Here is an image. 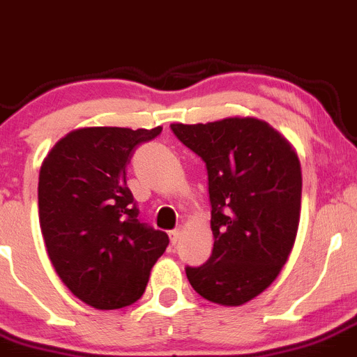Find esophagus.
Returning a JSON list of instances; mask_svg holds the SVG:
<instances>
[{"instance_id":"34e87169","label":"esophagus","mask_w":357,"mask_h":357,"mask_svg":"<svg viewBox=\"0 0 357 357\" xmlns=\"http://www.w3.org/2000/svg\"><path fill=\"white\" fill-rule=\"evenodd\" d=\"M169 238H171L172 245H176V243L179 241V238H181V231H179V229H174V231L169 232Z\"/></svg>"}]
</instances>
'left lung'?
Listing matches in <instances>:
<instances>
[{"instance_id": "8db88e82", "label": "left lung", "mask_w": 357, "mask_h": 357, "mask_svg": "<svg viewBox=\"0 0 357 357\" xmlns=\"http://www.w3.org/2000/svg\"><path fill=\"white\" fill-rule=\"evenodd\" d=\"M201 156L211 202V257L186 266L208 301L238 306L269 287L287 262L301 211V165L275 128L255 118L171 125Z\"/></svg>"}]
</instances>
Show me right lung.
<instances>
[{
  "label": "right lung",
  "mask_w": 357,
  "mask_h": 357,
  "mask_svg": "<svg viewBox=\"0 0 357 357\" xmlns=\"http://www.w3.org/2000/svg\"><path fill=\"white\" fill-rule=\"evenodd\" d=\"M146 130L91 126L70 132L43 160L38 213L43 241L63 284L86 305L116 310L137 301L169 238L142 222L126 165Z\"/></svg>",
  "instance_id": "add662e5"
}]
</instances>
